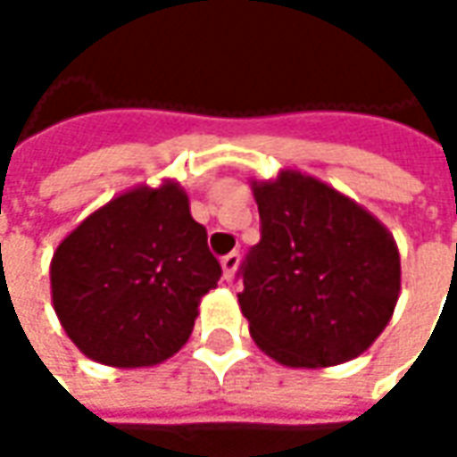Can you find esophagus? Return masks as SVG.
<instances>
[{
    "label": "esophagus",
    "instance_id": "1",
    "mask_svg": "<svg viewBox=\"0 0 457 457\" xmlns=\"http://www.w3.org/2000/svg\"><path fill=\"white\" fill-rule=\"evenodd\" d=\"M238 262H241V254L238 252H231V254H226L220 259V267H223V277L226 279H234V274L238 270Z\"/></svg>",
    "mask_w": 457,
    "mask_h": 457
}]
</instances>
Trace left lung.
<instances>
[{
    "label": "left lung",
    "instance_id": "obj_1",
    "mask_svg": "<svg viewBox=\"0 0 457 457\" xmlns=\"http://www.w3.org/2000/svg\"><path fill=\"white\" fill-rule=\"evenodd\" d=\"M262 238L238 267V305L254 343L285 366L356 359L399 297L392 234L359 203L285 170L254 183Z\"/></svg>",
    "mask_w": 457,
    "mask_h": 457
}]
</instances>
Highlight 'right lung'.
<instances>
[{
    "label": "right lung",
    "instance_id": "1",
    "mask_svg": "<svg viewBox=\"0 0 457 457\" xmlns=\"http://www.w3.org/2000/svg\"><path fill=\"white\" fill-rule=\"evenodd\" d=\"M219 279V259L178 183L109 201L62 238L50 264L53 305L68 338L116 369L178 353L201 297Z\"/></svg>",
    "mask_w": 457,
    "mask_h": 457
}]
</instances>
